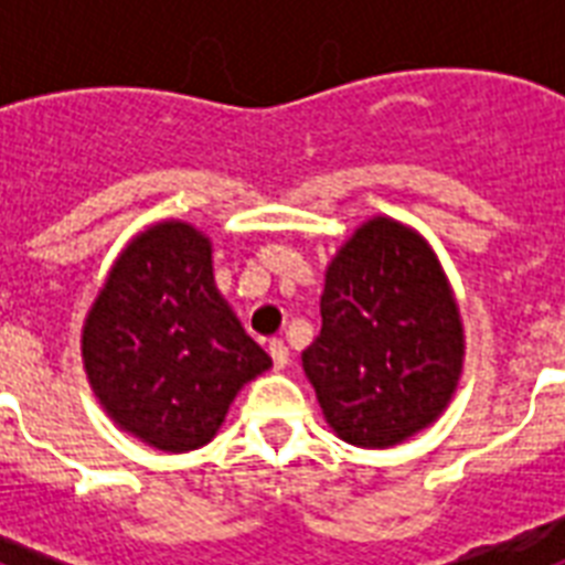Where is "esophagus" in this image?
Segmentation results:
<instances>
[{
    "label": "esophagus",
    "instance_id": "1",
    "mask_svg": "<svg viewBox=\"0 0 565 565\" xmlns=\"http://www.w3.org/2000/svg\"><path fill=\"white\" fill-rule=\"evenodd\" d=\"M269 358H273L275 370H284V366L290 363V349L284 345V340H273V343H269Z\"/></svg>",
    "mask_w": 565,
    "mask_h": 565
}]
</instances>
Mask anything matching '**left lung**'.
<instances>
[{
	"instance_id": "1",
	"label": "left lung",
	"mask_w": 565,
	"mask_h": 565,
	"mask_svg": "<svg viewBox=\"0 0 565 565\" xmlns=\"http://www.w3.org/2000/svg\"><path fill=\"white\" fill-rule=\"evenodd\" d=\"M319 308L301 363L345 443L395 446L437 419L463 366V328L425 239L386 216L366 222L328 266Z\"/></svg>"
}]
</instances>
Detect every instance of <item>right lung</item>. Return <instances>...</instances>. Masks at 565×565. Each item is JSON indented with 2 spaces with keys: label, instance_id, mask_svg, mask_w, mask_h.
Instances as JSON below:
<instances>
[{
  "label": "right lung",
  "instance_id": "right-lung-1",
  "mask_svg": "<svg viewBox=\"0 0 565 565\" xmlns=\"http://www.w3.org/2000/svg\"><path fill=\"white\" fill-rule=\"evenodd\" d=\"M82 354L105 411L161 451L204 446L269 354L216 287L211 243L161 222L128 243L84 326Z\"/></svg>",
  "mask_w": 565,
  "mask_h": 565
}]
</instances>
